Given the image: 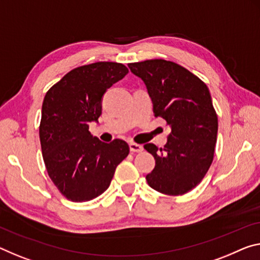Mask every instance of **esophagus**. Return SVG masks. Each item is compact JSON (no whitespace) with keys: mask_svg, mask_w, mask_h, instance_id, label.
Masks as SVG:
<instances>
[{"mask_svg":"<svg viewBox=\"0 0 260 260\" xmlns=\"http://www.w3.org/2000/svg\"><path fill=\"white\" fill-rule=\"evenodd\" d=\"M129 149L132 152H141L143 150V147L138 143H129Z\"/></svg>","mask_w":260,"mask_h":260,"instance_id":"obj_1","label":"esophagus"}]
</instances>
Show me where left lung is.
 <instances>
[{"label": "left lung", "instance_id": "left-lung-1", "mask_svg": "<svg viewBox=\"0 0 260 260\" xmlns=\"http://www.w3.org/2000/svg\"><path fill=\"white\" fill-rule=\"evenodd\" d=\"M131 72L145 82L155 117L171 126L168 143L143 147L155 158L146 176L151 188L163 194L182 196L194 188L213 162L217 114L205 82L183 66L163 59L129 63Z\"/></svg>", "mask_w": 260, "mask_h": 260}]
</instances>
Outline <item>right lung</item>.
Listing matches in <instances>:
<instances>
[{"label":"right lung","mask_w":260,"mask_h":260,"mask_svg":"<svg viewBox=\"0 0 260 260\" xmlns=\"http://www.w3.org/2000/svg\"><path fill=\"white\" fill-rule=\"evenodd\" d=\"M128 73L122 63L101 61L74 68L45 94L39 138L47 174L64 198L92 200L110 186L119 163L129 154L126 141L104 143L89 122L102 114V98Z\"/></svg>","instance_id":"add662e5"}]
</instances>
